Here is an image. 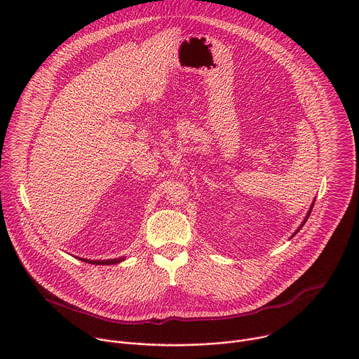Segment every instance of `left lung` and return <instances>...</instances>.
<instances>
[{"label":"left lung","mask_w":359,"mask_h":359,"mask_svg":"<svg viewBox=\"0 0 359 359\" xmlns=\"http://www.w3.org/2000/svg\"><path fill=\"white\" fill-rule=\"evenodd\" d=\"M313 208H314V201H313V204H311V209H310V210H309V213H306V216H305V219H304V222H302V223H301V226H299V227H298V229H297V231H295V233H294V234H292V236H291V237H294V236H295V234H297V233H298V231H299V230H301V227H302V226H304V224H305V222H306V220H309V217H310V213H311V210H313ZM291 237H290V238H291Z\"/></svg>","instance_id":"obj_1"}]
</instances>
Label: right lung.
<instances>
[{
  "instance_id": "right-lung-1",
  "label": "right lung",
  "mask_w": 359,
  "mask_h": 359,
  "mask_svg": "<svg viewBox=\"0 0 359 359\" xmlns=\"http://www.w3.org/2000/svg\"><path fill=\"white\" fill-rule=\"evenodd\" d=\"M126 257H119V259H111V260H88V259H79L88 264H96V266H112V264H118L122 263Z\"/></svg>"
}]
</instances>
